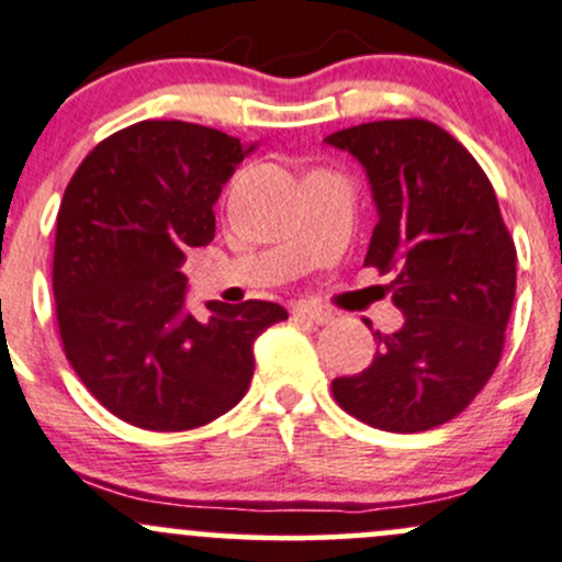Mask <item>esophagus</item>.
I'll use <instances>...</instances> for the list:
<instances>
[{
    "label": "esophagus",
    "instance_id": "34e87169",
    "mask_svg": "<svg viewBox=\"0 0 562 562\" xmlns=\"http://www.w3.org/2000/svg\"><path fill=\"white\" fill-rule=\"evenodd\" d=\"M293 317H299V321L317 323V326H326V323L334 321V315H330V312L317 310V306H310V304H296V306H293Z\"/></svg>",
    "mask_w": 562,
    "mask_h": 562
}]
</instances>
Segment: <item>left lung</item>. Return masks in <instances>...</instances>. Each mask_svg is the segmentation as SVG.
<instances>
[{
  "label": "left lung",
  "instance_id": "obj_1",
  "mask_svg": "<svg viewBox=\"0 0 562 562\" xmlns=\"http://www.w3.org/2000/svg\"><path fill=\"white\" fill-rule=\"evenodd\" d=\"M326 142L366 167L380 221L363 266L393 274L387 291L406 315L395 334L376 330L369 369L330 382L334 401L393 434L450 423L493 376L515 304L517 247L493 182L423 117L360 123Z\"/></svg>",
  "mask_w": 562,
  "mask_h": 562
}]
</instances>
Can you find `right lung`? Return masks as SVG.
<instances>
[{
	"label": "right lung",
	"instance_id": "obj_1",
	"mask_svg": "<svg viewBox=\"0 0 562 562\" xmlns=\"http://www.w3.org/2000/svg\"><path fill=\"white\" fill-rule=\"evenodd\" d=\"M186 121H139L99 142L56 215L53 296L64 356L88 393L145 430L226 415L252 380V341L288 312L210 301L186 312L188 247L215 236L212 204L250 153Z\"/></svg>",
	"mask_w": 562,
	"mask_h": 562
}]
</instances>
